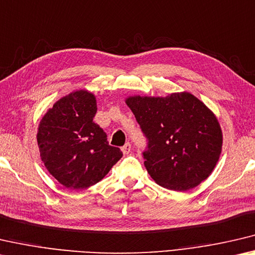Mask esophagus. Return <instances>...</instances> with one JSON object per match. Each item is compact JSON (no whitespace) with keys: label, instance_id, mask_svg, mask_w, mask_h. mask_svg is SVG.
<instances>
[{"label":"esophagus","instance_id":"esophagus-1","mask_svg":"<svg viewBox=\"0 0 255 255\" xmlns=\"http://www.w3.org/2000/svg\"><path fill=\"white\" fill-rule=\"evenodd\" d=\"M121 150H122V152L124 153V155H128V153L131 151V143L127 142L122 148H121Z\"/></svg>","mask_w":255,"mask_h":255}]
</instances>
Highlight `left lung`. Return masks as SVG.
<instances>
[{
  "mask_svg": "<svg viewBox=\"0 0 255 255\" xmlns=\"http://www.w3.org/2000/svg\"><path fill=\"white\" fill-rule=\"evenodd\" d=\"M148 145L144 166L157 184L173 191L198 186L214 170L223 133L214 113L190 93L128 97Z\"/></svg>",
  "mask_w": 255,
  "mask_h": 255,
  "instance_id": "left-lung-1",
  "label": "left lung"
}]
</instances>
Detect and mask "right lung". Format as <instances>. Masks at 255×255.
<instances>
[{
    "instance_id": "add662e5",
    "label": "right lung",
    "mask_w": 255,
    "mask_h": 255,
    "mask_svg": "<svg viewBox=\"0 0 255 255\" xmlns=\"http://www.w3.org/2000/svg\"><path fill=\"white\" fill-rule=\"evenodd\" d=\"M96 112L95 96L78 90L57 100L39 123L41 160L68 189H87L102 181L123 156L120 148L108 144L107 134L94 122Z\"/></svg>"
}]
</instances>
